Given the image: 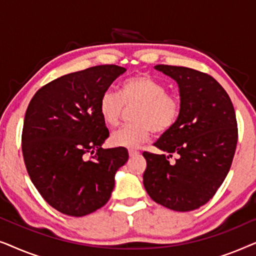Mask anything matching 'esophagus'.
I'll return each instance as SVG.
<instances>
[{"label":"esophagus","instance_id":"34e87169","mask_svg":"<svg viewBox=\"0 0 256 256\" xmlns=\"http://www.w3.org/2000/svg\"><path fill=\"white\" fill-rule=\"evenodd\" d=\"M128 154H129V156H130V157H134V156H138L140 152L135 149H128Z\"/></svg>","mask_w":256,"mask_h":256}]
</instances>
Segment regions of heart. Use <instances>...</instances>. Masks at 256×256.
Returning a JSON list of instances; mask_svg holds the SVG:
<instances>
[{
    "label": "heart",
    "mask_w": 256,
    "mask_h": 256,
    "mask_svg": "<svg viewBox=\"0 0 256 256\" xmlns=\"http://www.w3.org/2000/svg\"><path fill=\"white\" fill-rule=\"evenodd\" d=\"M136 104L132 118L134 124L115 130L110 141L116 146L138 148L152 130L164 132L174 127L180 113V100L166 93V86L148 74L127 78L118 87V96L106 92L99 101V113L108 127H116L124 106Z\"/></svg>",
    "instance_id": "b5f03b06"
}]
</instances>
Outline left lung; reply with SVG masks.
Returning <instances> with one entry per match:
<instances>
[{
  "mask_svg": "<svg viewBox=\"0 0 256 256\" xmlns=\"http://www.w3.org/2000/svg\"><path fill=\"white\" fill-rule=\"evenodd\" d=\"M155 70L177 82L180 113L154 143L166 155L143 152V185L154 202L174 211H192L216 194L228 174L238 142L236 112L211 76L182 66L156 65ZM172 153L178 158L171 164Z\"/></svg>",
  "mask_w": 256,
  "mask_h": 256,
  "instance_id": "8db88e82",
  "label": "left lung"
}]
</instances>
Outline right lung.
Listing matches in <instances>:
<instances>
[{
    "label": "right lung",
    "mask_w": 256,
    "mask_h": 256,
    "mask_svg": "<svg viewBox=\"0 0 256 256\" xmlns=\"http://www.w3.org/2000/svg\"><path fill=\"white\" fill-rule=\"evenodd\" d=\"M126 71L100 65L68 73L38 90L28 106L22 132L28 174L42 197L64 214L82 216L102 208L115 174L128 160L124 146H101L110 132L99 113L101 96Z\"/></svg>",
    "instance_id": "add662e5"
}]
</instances>
